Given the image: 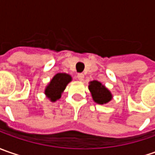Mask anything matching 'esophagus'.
I'll return each mask as SVG.
<instances>
[{
  "mask_svg": "<svg viewBox=\"0 0 155 155\" xmlns=\"http://www.w3.org/2000/svg\"><path fill=\"white\" fill-rule=\"evenodd\" d=\"M77 78H78V80H84V75L83 74V73H78V74L77 75Z\"/></svg>",
  "mask_w": 155,
  "mask_h": 155,
  "instance_id": "obj_1",
  "label": "esophagus"
}]
</instances>
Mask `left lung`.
Masks as SVG:
<instances>
[{
    "mask_svg": "<svg viewBox=\"0 0 155 155\" xmlns=\"http://www.w3.org/2000/svg\"><path fill=\"white\" fill-rule=\"evenodd\" d=\"M89 90L91 93L93 100L98 104H105L112 99V94L110 91L97 80L90 82Z\"/></svg>",
    "mask_w": 155,
    "mask_h": 155,
    "instance_id": "1",
    "label": "left lung"
}]
</instances>
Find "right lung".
Masks as SVG:
<instances>
[{
  "label": "right lung",
  "instance_id": "right-lung-1",
  "mask_svg": "<svg viewBox=\"0 0 155 155\" xmlns=\"http://www.w3.org/2000/svg\"><path fill=\"white\" fill-rule=\"evenodd\" d=\"M71 81V77L66 73H58L50 81L45 90V96L51 102H56L61 97V94L66 85Z\"/></svg>",
  "mask_w": 155,
  "mask_h": 155
}]
</instances>
